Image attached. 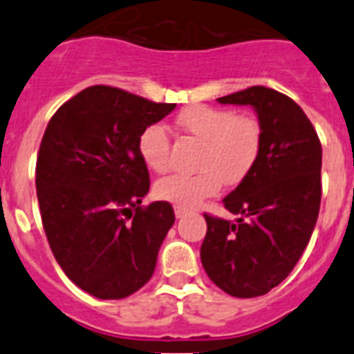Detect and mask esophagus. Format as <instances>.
<instances>
[{
    "instance_id": "34e87169",
    "label": "esophagus",
    "mask_w": 354,
    "mask_h": 354,
    "mask_svg": "<svg viewBox=\"0 0 354 354\" xmlns=\"http://www.w3.org/2000/svg\"><path fill=\"white\" fill-rule=\"evenodd\" d=\"M187 214V209H183V207H175V216L177 218H183V216Z\"/></svg>"
}]
</instances>
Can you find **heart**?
<instances>
[{"label":"heart","instance_id":"b5f03b06","mask_svg":"<svg viewBox=\"0 0 354 354\" xmlns=\"http://www.w3.org/2000/svg\"><path fill=\"white\" fill-rule=\"evenodd\" d=\"M177 126L202 143L195 159L198 171L170 175L154 186L158 198L177 207H195L220 192L221 184L243 183L261 154V124L248 115L195 104L180 111ZM170 134L161 124H150L140 133L138 154L150 170L165 174L170 168Z\"/></svg>","mask_w":354,"mask_h":354}]
</instances>
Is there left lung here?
<instances>
[{
	"mask_svg": "<svg viewBox=\"0 0 354 354\" xmlns=\"http://www.w3.org/2000/svg\"><path fill=\"white\" fill-rule=\"evenodd\" d=\"M252 106L262 147L250 175L223 198L236 223L204 214L205 273L236 298H255L286 280L314 232L321 205L323 149L301 108L283 93L250 86L218 99Z\"/></svg>",
	"mask_w": 354,
	"mask_h": 354,
	"instance_id": "1",
	"label": "left lung"
}]
</instances>
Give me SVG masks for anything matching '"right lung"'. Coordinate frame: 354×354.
Wrapping results in <instances>:
<instances>
[{"instance_id": "add662e5", "label": "right lung", "mask_w": 354, "mask_h": 354, "mask_svg": "<svg viewBox=\"0 0 354 354\" xmlns=\"http://www.w3.org/2000/svg\"><path fill=\"white\" fill-rule=\"evenodd\" d=\"M174 108L95 84L46 127L35 177L44 230L65 274L95 298H127L154 273L175 214L168 202L142 207L150 179L138 136Z\"/></svg>"}]
</instances>
